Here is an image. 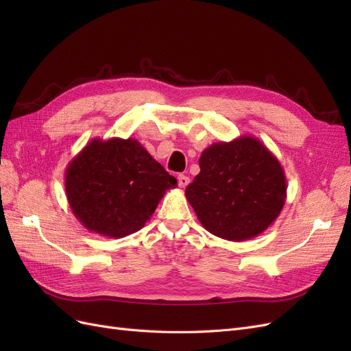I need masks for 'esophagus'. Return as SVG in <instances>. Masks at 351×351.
<instances>
[{"instance_id":"obj_1","label":"esophagus","mask_w":351,"mask_h":351,"mask_svg":"<svg viewBox=\"0 0 351 351\" xmlns=\"http://www.w3.org/2000/svg\"><path fill=\"white\" fill-rule=\"evenodd\" d=\"M177 180H178V186L183 187V189L190 183V178L187 176H184V174H178Z\"/></svg>"}]
</instances>
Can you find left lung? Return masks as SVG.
Masks as SVG:
<instances>
[{"label":"left lung","instance_id":"8db88e82","mask_svg":"<svg viewBox=\"0 0 351 351\" xmlns=\"http://www.w3.org/2000/svg\"><path fill=\"white\" fill-rule=\"evenodd\" d=\"M186 199L206 231L230 241L258 237L281 214L287 180L278 158L253 136L202 152Z\"/></svg>","mask_w":351,"mask_h":351}]
</instances>
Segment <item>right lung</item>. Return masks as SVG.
I'll return each mask as SVG.
<instances>
[{"instance_id": "1", "label": "right lung", "mask_w": 351, "mask_h": 351, "mask_svg": "<svg viewBox=\"0 0 351 351\" xmlns=\"http://www.w3.org/2000/svg\"><path fill=\"white\" fill-rule=\"evenodd\" d=\"M64 176L74 217L110 239L139 231L167 190L177 187V180L130 137H95L69 162Z\"/></svg>"}]
</instances>
